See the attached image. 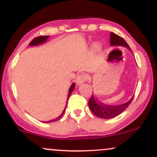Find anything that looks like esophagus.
<instances>
[{
    "label": "esophagus",
    "instance_id": "34e87169",
    "mask_svg": "<svg viewBox=\"0 0 157 157\" xmlns=\"http://www.w3.org/2000/svg\"><path fill=\"white\" fill-rule=\"evenodd\" d=\"M88 75L86 74H80L76 78V83L77 85H80L86 82L88 80Z\"/></svg>",
    "mask_w": 157,
    "mask_h": 157
}]
</instances>
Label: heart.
I'll return each instance as SVG.
<instances>
[{
    "instance_id": "1",
    "label": "heart",
    "mask_w": 157,
    "mask_h": 157,
    "mask_svg": "<svg viewBox=\"0 0 157 157\" xmlns=\"http://www.w3.org/2000/svg\"><path fill=\"white\" fill-rule=\"evenodd\" d=\"M95 48H96L97 49H98V48H99V47H98V46H95Z\"/></svg>"
}]
</instances>
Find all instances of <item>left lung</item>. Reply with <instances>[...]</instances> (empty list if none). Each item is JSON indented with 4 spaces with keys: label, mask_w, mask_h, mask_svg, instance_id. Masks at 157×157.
<instances>
[{
    "label": "left lung",
    "mask_w": 157,
    "mask_h": 157,
    "mask_svg": "<svg viewBox=\"0 0 157 157\" xmlns=\"http://www.w3.org/2000/svg\"><path fill=\"white\" fill-rule=\"evenodd\" d=\"M110 44L111 46H124V47H127L128 49L131 50L125 40L113 32H111L110 34ZM133 97H132V98H131L129 101L122 104V105H109L98 101L92 94L89 101V106L94 114L96 115L97 117L102 119H111L116 117L119 114L123 112L131 104Z\"/></svg>",
    "instance_id": "1"
}]
</instances>
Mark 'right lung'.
<instances>
[{"instance_id":"add662e5","label":"right lung","mask_w":157,"mask_h":157,"mask_svg":"<svg viewBox=\"0 0 157 157\" xmlns=\"http://www.w3.org/2000/svg\"><path fill=\"white\" fill-rule=\"evenodd\" d=\"M48 37H49V36H39V37H35V39L32 40L31 42H30L29 46H35V45H39V44H43V43H45V42H46V40H47V38H48ZM75 83H73V84L71 86V87H70L69 91H68V97H67V102H68V98H69V97L71 96V93H72V91L74 90V89H75ZM67 102H66V105H67ZM66 107H65V109H64V110H63V113H61V114L60 115V116L58 117H57L56 119H54V120H50V121L46 122V123H48V122H55V121H57V120H60V119L63 117V115L64 114L65 111H66Z\"/></svg>"}]
</instances>
